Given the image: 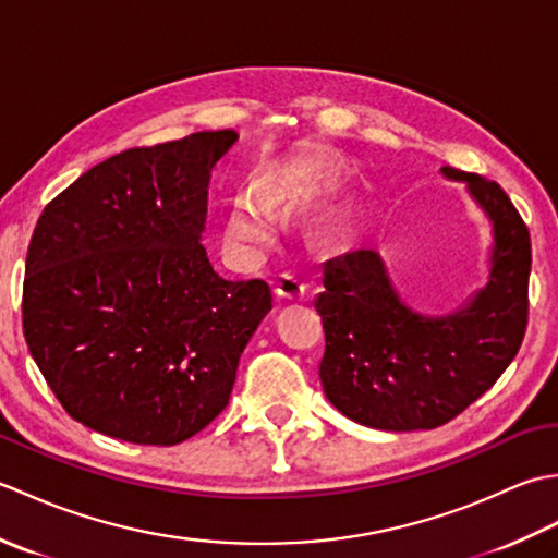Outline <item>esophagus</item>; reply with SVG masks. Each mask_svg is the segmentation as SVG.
Here are the masks:
<instances>
[{"label":"esophagus","mask_w":558,"mask_h":558,"mask_svg":"<svg viewBox=\"0 0 558 558\" xmlns=\"http://www.w3.org/2000/svg\"><path fill=\"white\" fill-rule=\"evenodd\" d=\"M306 290V286L302 282L300 276H294V272H282V276L276 280V292L280 294V298H302Z\"/></svg>","instance_id":"esophagus-1"}]
</instances>
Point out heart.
<instances>
[{
	"mask_svg": "<svg viewBox=\"0 0 558 558\" xmlns=\"http://www.w3.org/2000/svg\"><path fill=\"white\" fill-rule=\"evenodd\" d=\"M258 206L270 208V201L264 194H256ZM252 198L248 196H236L228 213V234L234 242H258L264 240L268 232V218L264 216Z\"/></svg>",
	"mask_w": 558,
	"mask_h": 558,
	"instance_id": "b5f03b06",
	"label": "heart"
}]
</instances>
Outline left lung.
Instances as JSON below:
<instances>
[{
    "label": "left lung",
    "mask_w": 558,
    "mask_h": 558,
    "mask_svg": "<svg viewBox=\"0 0 558 558\" xmlns=\"http://www.w3.org/2000/svg\"><path fill=\"white\" fill-rule=\"evenodd\" d=\"M468 182L494 222L487 288L460 312L429 318L398 300L374 248L330 258L314 306L326 350L318 376L345 417L372 429H436L496 384L527 328L530 232L494 180L444 168Z\"/></svg>",
    "instance_id": "left-lung-1"
}]
</instances>
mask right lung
<instances>
[{
	"label": "right lung",
	"instance_id": "1",
	"mask_svg": "<svg viewBox=\"0 0 558 558\" xmlns=\"http://www.w3.org/2000/svg\"><path fill=\"white\" fill-rule=\"evenodd\" d=\"M236 134L129 148L45 206L23 278V336L69 417L174 446L218 417L270 306L266 280H225L201 232L210 170Z\"/></svg>",
	"mask_w": 558,
	"mask_h": 558
}]
</instances>
